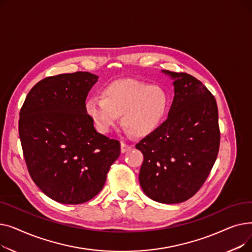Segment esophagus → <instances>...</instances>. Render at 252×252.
<instances>
[{
	"instance_id": "34e87169",
	"label": "esophagus",
	"mask_w": 252,
	"mask_h": 252,
	"mask_svg": "<svg viewBox=\"0 0 252 252\" xmlns=\"http://www.w3.org/2000/svg\"><path fill=\"white\" fill-rule=\"evenodd\" d=\"M130 149H131V147L129 146V145L125 144V143H122V144H121V152H122V153L128 152Z\"/></svg>"
}]
</instances>
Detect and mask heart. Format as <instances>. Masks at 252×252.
<instances>
[{
  "label": "heart",
  "instance_id": "obj_1",
  "mask_svg": "<svg viewBox=\"0 0 252 252\" xmlns=\"http://www.w3.org/2000/svg\"><path fill=\"white\" fill-rule=\"evenodd\" d=\"M102 97L85 102V111L102 134L122 125L135 137H147L159 127L167 113L168 96L157 86L133 78H121L102 90Z\"/></svg>",
  "mask_w": 252,
  "mask_h": 252
}]
</instances>
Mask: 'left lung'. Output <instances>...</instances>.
Here are the masks:
<instances>
[{"mask_svg":"<svg viewBox=\"0 0 252 252\" xmlns=\"http://www.w3.org/2000/svg\"><path fill=\"white\" fill-rule=\"evenodd\" d=\"M175 96L166 121L136 148L144 155L139 181L150 199L174 204L188 200L207 179L220 147L215 97L188 73L162 70Z\"/></svg>","mask_w":252,"mask_h":252,"instance_id":"obj_1","label":"left lung"}]
</instances>
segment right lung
I'll use <instances>...</instances> for the list:
<instances>
[{
    "instance_id": "add662e5",
    "label": "right lung",
    "mask_w": 252,
    "mask_h": 252,
    "mask_svg": "<svg viewBox=\"0 0 252 252\" xmlns=\"http://www.w3.org/2000/svg\"><path fill=\"white\" fill-rule=\"evenodd\" d=\"M98 78L83 71L44 78L20 110L19 138L29 173L44 194L63 204L95 197L121 154L119 142L99 134L85 111Z\"/></svg>"
}]
</instances>
